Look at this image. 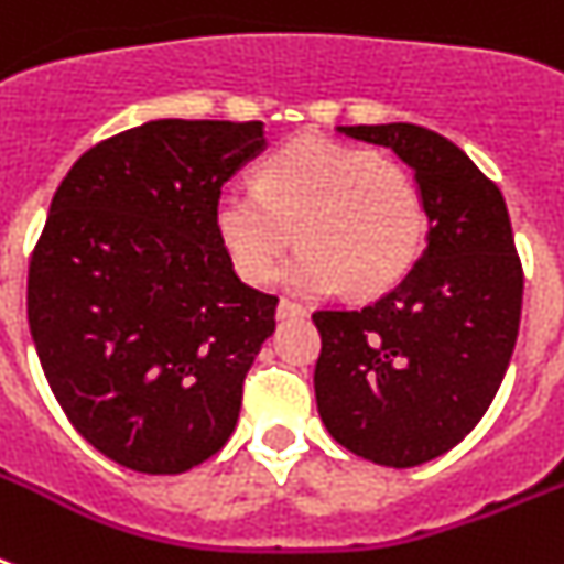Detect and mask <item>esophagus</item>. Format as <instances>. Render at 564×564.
Listing matches in <instances>:
<instances>
[{
    "instance_id": "obj_1",
    "label": "esophagus",
    "mask_w": 564,
    "mask_h": 564,
    "mask_svg": "<svg viewBox=\"0 0 564 564\" xmlns=\"http://www.w3.org/2000/svg\"><path fill=\"white\" fill-rule=\"evenodd\" d=\"M304 316H307V310L301 307V304H295V301H290V299L278 301V318H281V322H290V318H304Z\"/></svg>"
}]
</instances>
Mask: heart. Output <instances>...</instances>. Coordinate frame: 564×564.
<instances>
[{
  "label": "heart",
  "mask_w": 564,
  "mask_h": 564,
  "mask_svg": "<svg viewBox=\"0 0 564 564\" xmlns=\"http://www.w3.org/2000/svg\"><path fill=\"white\" fill-rule=\"evenodd\" d=\"M221 248L246 283L278 281L299 295L357 299L392 290L424 246L427 213L398 161L327 137H301L260 161L254 189H221L213 207Z\"/></svg>",
  "instance_id": "obj_1"
}]
</instances>
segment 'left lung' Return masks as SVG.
Segmentation results:
<instances>
[{
	"instance_id": "1",
	"label": "left lung",
	"mask_w": 564,
	"mask_h": 564,
	"mask_svg": "<svg viewBox=\"0 0 564 564\" xmlns=\"http://www.w3.org/2000/svg\"><path fill=\"white\" fill-rule=\"evenodd\" d=\"M336 131L415 172L427 248L369 307L313 313L318 415L351 454L412 468L459 445L489 410L516 348L524 272L498 184L459 145L410 122Z\"/></svg>"
}]
</instances>
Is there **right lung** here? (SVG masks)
<instances>
[{
    "instance_id": "right-lung-1",
    "label": "right lung",
    "mask_w": 564,
    "mask_h": 564,
    "mask_svg": "<svg viewBox=\"0 0 564 564\" xmlns=\"http://www.w3.org/2000/svg\"><path fill=\"white\" fill-rule=\"evenodd\" d=\"M265 149L263 122L152 119L61 181L29 265V327L73 427L140 474L230 438L278 299L239 281L213 207Z\"/></svg>"
}]
</instances>
